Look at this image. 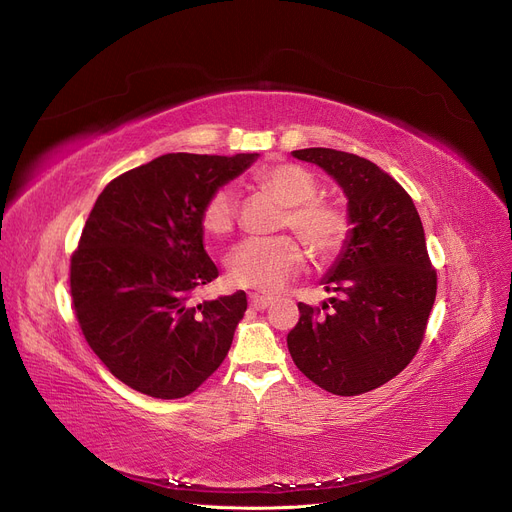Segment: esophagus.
<instances>
[{"mask_svg":"<svg viewBox=\"0 0 512 512\" xmlns=\"http://www.w3.org/2000/svg\"><path fill=\"white\" fill-rule=\"evenodd\" d=\"M249 303H251V307H253V309L263 311V309L270 307L272 297H263V294H251V297H249Z\"/></svg>","mask_w":512,"mask_h":512,"instance_id":"1","label":"esophagus"}]
</instances>
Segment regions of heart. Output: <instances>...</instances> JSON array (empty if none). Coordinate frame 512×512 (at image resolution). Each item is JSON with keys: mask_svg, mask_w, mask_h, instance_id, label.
Instances as JSON below:
<instances>
[{"mask_svg": "<svg viewBox=\"0 0 512 512\" xmlns=\"http://www.w3.org/2000/svg\"><path fill=\"white\" fill-rule=\"evenodd\" d=\"M255 182L282 205L284 226H290L317 259H332L342 251L351 232L344 207L330 199H319L317 176L299 164H276L261 168ZM238 215V193L234 186H220L207 197L201 209V224L213 236H224L234 228ZM305 265V251L290 236L247 238L238 242L226 259L228 278L242 288L274 292Z\"/></svg>", "mask_w": 512, "mask_h": 512, "instance_id": "b5f03b06", "label": "heart"}]
</instances>
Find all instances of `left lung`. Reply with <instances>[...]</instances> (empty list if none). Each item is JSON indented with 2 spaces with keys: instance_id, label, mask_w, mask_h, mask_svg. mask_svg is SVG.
<instances>
[{
  "instance_id": "obj_1",
  "label": "left lung",
  "mask_w": 512,
  "mask_h": 512,
  "mask_svg": "<svg viewBox=\"0 0 512 512\" xmlns=\"http://www.w3.org/2000/svg\"><path fill=\"white\" fill-rule=\"evenodd\" d=\"M292 157L338 182L351 232L321 280L340 297L321 305L326 314L299 303L288 351L319 388L357 396L390 382L419 351L436 301V270L413 199L373 161L326 147L292 151Z\"/></svg>"
}]
</instances>
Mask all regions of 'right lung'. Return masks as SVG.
<instances>
[{"label": "right lung", "mask_w": 512, "mask_h": 512, "mask_svg": "<svg viewBox=\"0 0 512 512\" xmlns=\"http://www.w3.org/2000/svg\"><path fill=\"white\" fill-rule=\"evenodd\" d=\"M257 157L166 153L97 197L70 261V294L93 353L132 390L182 398L226 359L247 294L191 303L218 278L201 209Z\"/></svg>", "instance_id": "add662e5"}]
</instances>
